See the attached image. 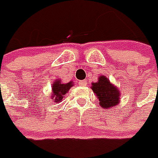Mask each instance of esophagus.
Masks as SVG:
<instances>
[{
  "label": "esophagus",
  "instance_id": "1",
  "mask_svg": "<svg viewBox=\"0 0 158 158\" xmlns=\"http://www.w3.org/2000/svg\"><path fill=\"white\" fill-rule=\"evenodd\" d=\"M79 85H80V86H86L87 85V81L86 80H80L79 82Z\"/></svg>",
  "mask_w": 158,
  "mask_h": 158
}]
</instances>
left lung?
I'll return each mask as SVG.
<instances>
[{
	"label": "left lung",
	"mask_w": 158,
	"mask_h": 158,
	"mask_svg": "<svg viewBox=\"0 0 158 158\" xmlns=\"http://www.w3.org/2000/svg\"><path fill=\"white\" fill-rule=\"evenodd\" d=\"M91 89L99 100V106L104 109H112L119 105L121 92L106 76L101 75L98 82H93Z\"/></svg>",
	"instance_id": "8db88e82"
}]
</instances>
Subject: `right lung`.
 Segmentation results:
<instances>
[{
	"mask_svg": "<svg viewBox=\"0 0 158 158\" xmlns=\"http://www.w3.org/2000/svg\"><path fill=\"white\" fill-rule=\"evenodd\" d=\"M73 87V82L70 81L68 83H63L60 79H56L52 85L51 98L54 103H59L68 93L70 88Z\"/></svg>",
	"mask_w": 158,
	"mask_h": 158,
	"instance_id": "right-lung-1",
	"label": "right lung"
}]
</instances>
